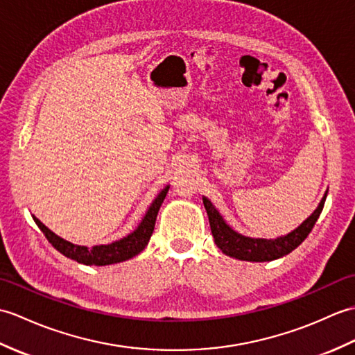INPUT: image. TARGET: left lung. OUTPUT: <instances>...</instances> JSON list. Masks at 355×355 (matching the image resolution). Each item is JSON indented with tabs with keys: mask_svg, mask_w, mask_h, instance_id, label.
Wrapping results in <instances>:
<instances>
[{
	"mask_svg": "<svg viewBox=\"0 0 355 355\" xmlns=\"http://www.w3.org/2000/svg\"><path fill=\"white\" fill-rule=\"evenodd\" d=\"M325 199L327 194L319 203L318 209L314 211L297 230L290 232L286 237H281L277 240H259L243 237V235L232 231L231 227L225 223V220L218 214L214 205H212L207 198H203V205L205 209L208 212L212 237H214L217 248L222 250L223 254L232 258L243 259V261L263 263L288 255L291 250H295L299 244L306 239V235L311 232L314 223L318 222L322 209H324Z\"/></svg>",
	"mask_w": 355,
	"mask_h": 355,
	"instance_id": "obj_1",
	"label": "left lung"
}]
</instances>
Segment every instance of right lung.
<instances>
[{"instance_id": "obj_1", "label": "right lung", "mask_w": 355, "mask_h": 355, "mask_svg": "<svg viewBox=\"0 0 355 355\" xmlns=\"http://www.w3.org/2000/svg\"><path fill=\"white\" fill-rule=\"evenodd\" d=\"M167 191L168 187L162 190L161 194L155 199L152 207L148 208L146 217L143 218V222L137 227V231H133L130 235L121 240L114 241L111 244H101V246H76V244L65 241L64 239L58 237L56 234H53L49 227L44 226L36 217H33V220L39 226V230L44 232L46 240L51 243V246L67 258H71L74 259V261L86 266H107L114 263H121L125 261V259L138 255L139 252L147 246V243L150 240L155 230L157 211H159L165 196H167Z\"/></svg>"}]
</instances>
